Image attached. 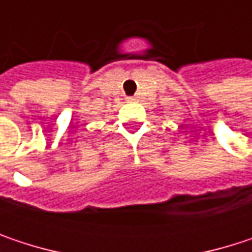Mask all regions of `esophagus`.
Instances as JSON below:
<instances>
[{
	"label": "esophagus",
	"instance_id": "obj_1",
	"mask_svg": "<svg viewBox=\"0 0 252 252\" xmlns=\"http://www.w3.org/2000/svg\"><path fill=\"white\" fill-rule=\"evenodd\" d=\"M126 100H128V102H132V100H135V99H134V97H126Z\"/></svg>",
	"mask_w": 252,
	"mask_h": 252
}]
</instances>
